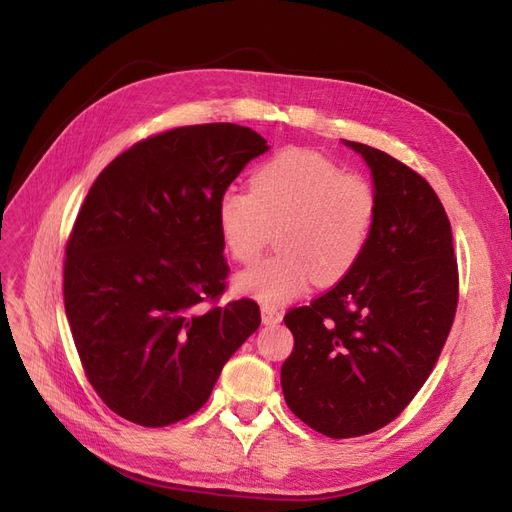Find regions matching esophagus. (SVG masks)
<instances>
[{"label":"esophagus","instance_id":"esophagus-1","mask_svg":"<svg viewBox=\"0 0 512 512\" xmlns=\"http://www.w3.org/2000/svg\"><path fill=\"white\" fill-rule=\"evenodd\" d=\"M260 316H262V322H265V324H280L282 322V312L273 305H262Z\"/></svg>","mask_w":512,"mask_h":512}]
</instances>
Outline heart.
Returning a JSON list of instances; mask_svg holds the SVG:
<instances>
[{"instance_id":"b5f03b06","label":"heart","mask_w":512,"mask_h":512,"mask_svg":"<svg viewBox=\"0 0 512 512\" xmlns=\"http://www.w3.org/2000/svg\"><path fill=\"white\" fill-rule=\"evenodd\" d=\"M371 183L312 149H284L258 164L250 192L220 194L215 220L226 252L252 262L275 230L277 256L235 277V290L265 305L301 297L316 280L342 282L359 265L376 226Z\"/></svg>"}]
</instances>
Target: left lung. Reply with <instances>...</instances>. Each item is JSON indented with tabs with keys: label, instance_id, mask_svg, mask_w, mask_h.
<instances>
[{
	"label": "left lung",
	"instance_id": "8db88e82",
	"mask_svg": "<svg viewBox=\"0 0 512 512\" xmlns=\"http://www.w3.org/2000/svg\"><path fill=\"white\" fill-rule=\"evenodd\" d=\"M371 170L376 226L359 265L312 305L284 316L288 408L329 438L389 425L421 391L453 327L457 260L431 185L389 153L342 141Z\"/></svg>",
	"mask_w": 512,
	"mask_h": 512
}]
</instances>
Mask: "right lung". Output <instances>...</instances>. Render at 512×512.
Returning <instances> with one entry per match:
<instances>
[{
	"instance_id": "obj_1",
	"label": "right lung",
	"mask_w": 512,
	"mask_h": 512,
	"mask_svg": "<svg viewBox=\"0 0 512 512\" xmlns=\"http://www.w3.org/2000/svg\"><path fill=\"white\" fill-rule=\"evenodd\" d=\"M265 151L235 123L185 126L123 151L91 185L66 245L64 305L91 386L126 421L164 427L203 408L260 327L250 299L209 303L228 275L218 198Z\"/></svg>"
}]
</instances>
